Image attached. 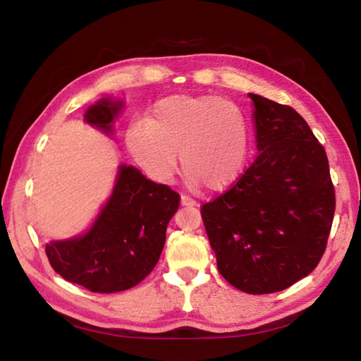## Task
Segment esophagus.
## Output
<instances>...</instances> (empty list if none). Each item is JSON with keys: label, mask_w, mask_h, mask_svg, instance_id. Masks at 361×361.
<instances>
[{"label": "esophagus", "mask_w": 361, "mask_h": 361, "mask_svg": "<svg viewBox=\"0 0 361 361\" xmlns=\"http://www.w3.org/2000/svg\"><path fill=\"white\" fill-rule=\"evenodd\" d=\"M180 205L182 207H197V202L193 201V199L188 197V196H182L180 197Z\"/></svg>", "instance_id": "obj_1"}]
</instances>
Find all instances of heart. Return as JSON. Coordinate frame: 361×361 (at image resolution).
I'll list each match as a JSON object with an SVG mask.
<instances>
[{
  "label": "heart",
  "instance_id": "obj_1",
  "mask_svg": "<svg viewBox=\"0 0 361 361\" xmlns=\"http://www.w3.org/2000/svg\"><path fill=\"white\" fill-rule=\"evenodd\" d=\"M131 157L149 178L168 182L178 171L193 187L222 191L241 178L250 156V128L236 103L216 95H171L154 103L147 122L125 131Z\"/></svg>",
  "mask_w": 361,
  "mask_h": 361
}]
</instances>
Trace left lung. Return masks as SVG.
I'll list each match as a JSON object with an SVG mask.
<instances>
[{
	"label": "left lung",
	"mask_w": 361,
	"mask_h": 361,
	"mask_svg": "<svg viewBox=\"0 0 361 361\" xmlns=\"http://www.w3.org/2000/svg\"><path fill=\"white\" fill-rule=\"evenodd\" d=\"M255 162L202 207L219 274L252 295L284 290L314 270L335 213L326 151L290 106L248 92Z\"/></svg>",
	"instance_id": "left-lung-1"
}]
</instances>
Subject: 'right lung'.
Returning a JSON list of instances; mask_svg holds the SVG:
<instances>
[{"mask_svg":"<svg viewBox=\"0 0 361 361\" xmlns=\"http://www.w3.org/2000/svg\"><path fill=\"white\" fill-rule=\"evenodd\" d=\"M125 102L103 97L85 111V123L114 134ZM180 196L147 179L133 165H118L108 201L86 231L46 244L52 269L91 292L114 293L137 286L157 264L166 226Z\"/></svg>","mask_w":361,"mask_h":361,"instance_id":"add662e5","label":"right lung"}]
</instances>
